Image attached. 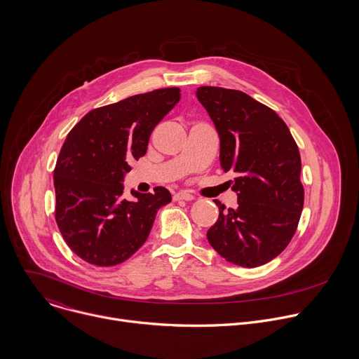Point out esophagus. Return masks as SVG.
Wrapping results in <instances>:
<instances>
[{"mask_svg": "<svg viewBox=\"0 0 359 359\" xmlns=\"http://www.w3.org/2000/svg\"><path fill=\"white\" fill-rule=\"evenodd\" d=\"M173 198H175V200H186V201H190V200H193L194 197H193V194H190L189 191L182 190V191H177V193L173 196Z\"/></svg>", "mask_w": 359, "mask_h": 359, "instance_id": "esophagus-1", "label": "esophagus"}]
</instances>
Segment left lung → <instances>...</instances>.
I'll use <instances>...</instances> for the list:
<instances>
[{"label":"left lung","instance_id":"1","mask_svg":"<svg viewBox=\"0 0 359 359\" xmlns=\"http://www.w3.org/2000/svg\"><path fill=\"white\" fill-rule=\"evenodd\" d=\"M220 136V166L236 173L237 208L219 200V219L208 231L227 262L259 267L291 241L304 206L298 146L285 122L247 93L219 86L197 88Z\"/></svg>","mask_w":359,"mask_h":359}]
</instances>
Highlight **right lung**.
Instances as JSON below:
<instances>
[{
  "label": "right lung",
  "mask_w": 359,
  "mask_h": 359,
  "mask_svg": "<svg viewBox=\"0 0 359 359\" xmlns=\"http://www.w3.org/2000/svg\"><path fill=\"white\" fill-rule=\"evenodd\" d=\"M180 99L179 88L129 96L88 112L68 133L54 170L55 220L68 247L89 264L123 263L146 241L165 187L123 194L129 163L144 156L155 126Z\"/></svg>",
  "instance_id": "obj_1"
}]
</instances>
